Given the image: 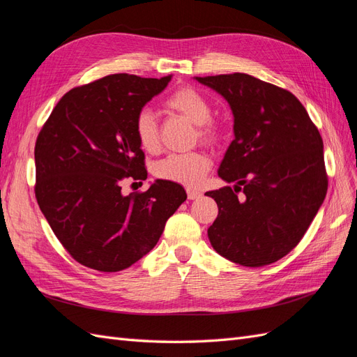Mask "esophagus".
Masks as SVG:
<instances>
[{"label": "esophagus", "instance_id": "esophagus-1", "mask_svg": "<svg viewBox=\"0 0 357 357\" xmlns=\"http://www.w3.org/2000/svg\"><path fill=\"white\" fill-rule=\"evenodd\" d=\"M202 197V193L198 190H193V189H188V198L189 199H198Z\"/></svg>", "mask_w": 357, "mask_h": 357}]
</instances>
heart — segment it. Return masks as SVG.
<instances>
[{
  "label": "heart",
  "instance_id": "1",
  "mask_svg": "<svg viewBox=\"0 0 357 357\" xmlns=\"http://www.w3.org/2000/svg\"><path fill=\"white\" fill-rule=\"evenodd\" d=\"M165 109L176 112L197 125V138L208 146H215L225 135L223 125L211 117V105L207 98L189 84L172 91L164 101ZM135 137L138 144L149 153L160 149V135L155 116L149 110L138 113L135 119ZM211 162L202 152L172 153L159 160L155 176L160 180L177 183L186 188H197L210 171Z\"/></svg>",
  "mask_w": 357,
  "mask_h": 357
}]
</instances>
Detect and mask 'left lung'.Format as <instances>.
I'll list each match as a JSON object with an SVG mask.
<instances>
[{"label": "left lung", "mask_w": 357, "mask_h": 357, "mask_svg": "<svg viewBox=\"0 0 357 357\" xmlns=\"http://www.w3.org/2000/svg\"><path fill=\"white\" fill-rule=\"evenodd\" d=\"M197 80L218 91L234 113L235 138L219 176L236 186L205 193L219 207L210 243L243 266L274 264L299 244L326 197L319 129L294 93L253 75Z\"/></svg>", "instance_id": "8db88e82"}]
</instances>
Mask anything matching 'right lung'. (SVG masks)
<instances>
[{"mask_svg":"<svg viewBox=\"0 0 357 357\" xmlns=\"http://www.w3.org/2000/svg\"><path fill=\"white\" fill-rule=\"evenodd\" d=\"M169 80L122 73L77 86L38 132L37 202L62 247L84 266L102 273L129 268L156 245L188 198L165 180L122 193L126 178H147L135 119Z\"/></svg>","mask_w":357,"mask_h":357,"instance_id":"obj_1","label":"right lung"}]
</instances>
